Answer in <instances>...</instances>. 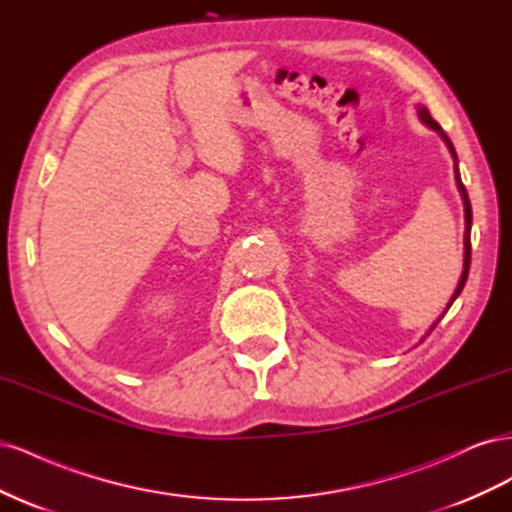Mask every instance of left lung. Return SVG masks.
Here are the masks:
<instances>
[{"label":"left lung","mask_w":512,"mask_h":512,"mask_svg":"<svg viewBox=\"0 0 512 512\" xmlns=\"http://www.w3.org/2000/svg\"><path fill=\"white\" fill-rule=\"evenodd\" d=\"M418 117H421L429 128H433V130H438L440 134H442V138L446 141V145H448V149H451V153H453V158H455V162H457V156H455V149H453V145H451V141H448V136L440 130V126H438V121L433 119L431 115H429V111L427 108L423 106V108H418ZM455 179H457V188H459V192H461V196H463V207H466V235H463V243H466V256H463V273H461V280H459V284H457V290H455V294H453V299H451V303H448V307L453 305V301L459 297V292L463 290V286H466V280H468V271H470V258H472V243H470V230H472V207H470V198H468V192H466V185L461 183V177H459V170L455 168ZM446 307V309H448ZM442 318V316H440ZM440 318L436 320V324L440 322ZM436 324H433V327L429 329V333L436 329ZM427 333V335H429Z\"/></svg>","instance_id":"left-lung-1"}]
</instances>
